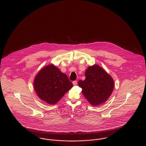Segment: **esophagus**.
Returning a JSON list of instances; mask_svg holds the SVG:
<instances>
[{"label": "esophagus", "instance_id": "esophagus-1", "mask_svg": "<svg viewBox=\"0 0 146 146\" xmlns=\"http://www.w3.org/2000/svg\"><path fill=\"white\" fill-rule=\"evenodd\" d=\"M77 84V82L76 80H74V81L73 82V84L74 86H76Z\"/></svg>", "mask_w": 146, "mask_h": 146}]
</instances>
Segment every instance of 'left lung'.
Listing matches in <instances>:
<instances>
[{
    "instance_id": "left-lung-1",
    "label": "left lung",
    "mask_w": 146,
    "mask_h": 146,
    "mask_svg": "<svg viewBox=\"0 0 146 146\" xmlns=\"http://www.w3.org/2000/svg\"><path fill=\"white\" fill-rule=\"evenodd\" d=\"M86 79L79 80L82 93L90 104L100 106L108 100L114 89L112 77L97 64L89 66L85 72Z\"/></svg>"
}]
</instances>
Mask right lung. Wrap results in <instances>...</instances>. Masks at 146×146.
I'll return each instance as SVG.
<instances>
[{
	"instance_id": "add662e5",
	"label": "right lung",
	"mask_w": 146,
	"mask_h": 146,
	"mask_svg": "<svg viewBox=\"0 0 146 146\" xmlns=\"http://www.w3.org/2000/svg\"><path fill=\"white\" fill-rule=\"evenodd\" d=\"M33 86L39 98L50 105L56 104L73 87L67 76L54 64L47 65L38 72Z\"/></svg>"
}]
</instances>
